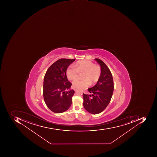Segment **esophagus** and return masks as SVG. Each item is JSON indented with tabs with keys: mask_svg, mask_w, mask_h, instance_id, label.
<instances>
[{
	"mask_svg": "<svg viewBox=\"0 0 157 157\" xmlns=\"http://www.w3.org/2000/svg\"><path fill=\"white\" fill-rule=\"evenodd\" d=\"M74 90H75V91H77V89H76V88H74Z\"/></svg>",
	"mask_w": 157,
	"mask_h": 157,
	"instance_id": "1",
	"label": "esophagus"
}]
</instances>
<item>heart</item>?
<instances>
[{
    "mask_svg": "<svg viewBox=\"0 0 157 157\" xmlns=\"http://www.w3.org/2000/svg\"><path fill=\"white\" fill-rule=\"evenodd\" d=\"M83 72L82 76L83 79H75L73 82L74 87L83 88L89 86L90 82L93 84L97 82L101 76V68L89 60L79 61L75 66H70L67 69L66 74L69 80H73L78 76L79 72Z\"/></svg>",
    "mask_w": 157,
    "mask_h": 157,
    "instance_id": "1",
    "label": "heart"
}]
</instances>
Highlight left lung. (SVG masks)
Masks as SVG:
<instances>
[{"instance_id":"left-lung-1","label":"left lung","mask_w":157,"mask_h":157,"mask_svg":"<svg viewBox=\"0 0 157 157\" xmlns=\"http://www.w3.org/2000/svg\"><path fill=\"white\" fill-rule=\"evenodd\" d=\"M94 59L101 67V76L95 85L88 89L90 94L83 93V106L89 113L95 115L102 112L109 103L114 90V82L107 65L99 59Z\"/></svg>"}]
</instances>
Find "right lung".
<instances>
[{
    "instance_id": "add662e5",
    "label": "right lung",
    "mask_w": 157,
    "mask_h": 157,
    "mask_svg": "<svg viewBox=\"0 0 157 157\" xmlns=\"http://www.w3.org/2000/svg\"><path fill=\"white\" fill-rule=\"evenodd\" d=\"M75 60L60 59L48 68L45 74L43 90L44 101L54 113L65 112L72 104L75 91L70 90L72 83L68 80L66 71Z\"/></svg>"
}]
</instances>
